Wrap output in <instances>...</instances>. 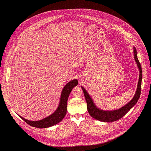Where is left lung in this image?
<instances>
[{
	"label": "left lung",
	"instance_id": "obj_1",
	"mask_svg": "<svg viewBox=\"0 0 151 151\" xmlns=\"http://www.w3.org/2000/svg\"><path fill=\"white\" fill-rule=\"evenodd\" d=\"M133 53L134 60L139 70V78L137 83V88L136 91V93L131 101H129L127 104L122 106L121 108L114 111H104L100 109L99 107H97V106H96L93 99L91 97L88 92L81 86L86 101H87V110L90 116L93 118L100 121L106 122H111L117 121L122 118L137 103L141 93L142 70L140 63L137 58V52L135 47H133Z\"/></svg>",
	"mask_w": 151,
	"mask_h": 151
}]
</instances>
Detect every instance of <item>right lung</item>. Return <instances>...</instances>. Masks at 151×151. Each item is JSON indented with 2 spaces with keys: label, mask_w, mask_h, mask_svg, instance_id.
I'll return each mask as SVG.
<instances>
[{
  "label": "right lung",
  "mask_w": 151,
  "mask_h": 151,
  "mask_svg": "<svg viewBox=\"0 0 151 151\" xmlns=\"http://www.w3.org/2000/svg\"><path fill=\"white\" fill-rule=\"evenodd\" d=\"M78 85V80L73 79L70 82H69L65 86H64L63 89L62 90L60 100L59 102V104L57 109L50 116L39 120V121H29L27 120L22 116H19L24 121L29 125L40 128H48L52 127L60 121L65 116L67 112V103L68 99L69 96V94L72 91V90Z\"/></svg>",
  "instance_id": "1"
}]
</instances>
